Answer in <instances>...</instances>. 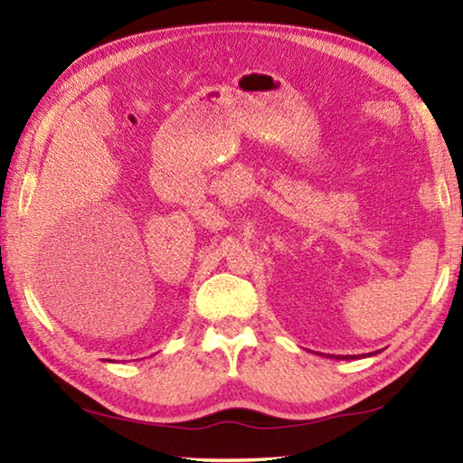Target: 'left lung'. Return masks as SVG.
I'll return each mask as SVG.
<instances>
[{"label": "left lung", "mask_w": 463, "mask_h": 463, "mask_svg": "<svg viewBox=\"0 0 463 463\" xmlns=\"http://www.w3.org/2000/svg\"><path fill=\"white\" fill-rule=\"evenodd\" d=\"M328 357H335V355H328ZM335 359H357L355 355H336Z\"/></svg>", "instance_id": "left-lung-1"}]
</instances>
